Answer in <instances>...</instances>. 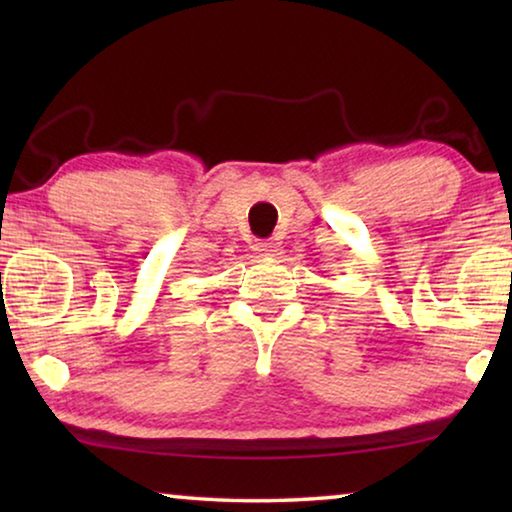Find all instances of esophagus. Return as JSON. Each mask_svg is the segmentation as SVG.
I'll return each instance as SVG.
<instances>
[{
	"label": "esophagus",
	"mask_w": 512,
	"mask_h": 512,
	"mask_svg": "<svg viewBox=\"0 0 512 512\" xmlns=\"http://www.w3.org/2000/svg\"><path fill=\"white\" fill-rule=\"evenodd\" d=\"M255 250H257V255H262V257H275L280 248H277L275 241H259V244H255Z\"/></svg>",
	"instance_id": "obj_1"
}]
</instances>
